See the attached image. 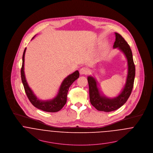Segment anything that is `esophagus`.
<instances>
[{
    "label": "esophagus",
    "mask_w": 153,
    "mask_h": 153,
    "mask_svg": "<svg viewBox=\"0 0 153 153\" xmlns=\"http://www.w3.org/2000/svg\"><path fill=\"white\" fill-rule=\"evenodd\" d=\"M89 72V69L86 67H82V68H81V70L79 71L80 74H81V75H86V74H88Z\"/></svg>",
    "instance_id": "esophagus-1"
}]
</instances>
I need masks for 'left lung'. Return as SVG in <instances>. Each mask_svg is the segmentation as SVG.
I'll use <instances>...</instances> for the list:
<instances>
[{
	"label": "left lung",
	"mask_w": 153,
	"mask_h": 153,
	"mask_svg": "<svg viewBox=\"0 0 153 153\" xmlns=\"http://www.w3.org/2000/svg\"><path fill=\"white\" fill-rule=\"evenodd\" d=\"M115 36L116 40L114 42L113 48H117L122 51L127 60V79L121 93L116 97L109 98L100 94L97 80L93 76H89L88 77L91 103L99 111L109 112L120 108L128 99L133 88L136 71L131 48L120 34L115 33Z\"/></svg>",
	"instance_id": "1"
}]
</instances>
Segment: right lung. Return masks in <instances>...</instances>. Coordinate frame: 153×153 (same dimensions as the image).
Segmentation results:
<instances>
[{"instance_id":"1","label":"right lung","mask_w":153,"mask_h":153,"mask_svg":"<svg viewBox=\"0 0 153 153\" xmlns=\"http://www.w3.org/2000/svg\"><path fill=\"white\" fill-rule=\"evenodd\" d=\"M34 37H33V39ZM26 50V48L25 49L23 54V62L22 67L21 68V77L22 83L23 84L24 88L25 90V92L29 100L34 107L43 111L47 112H56L59 111L64 107V106L65 105L67 102V94L71 85L79 76V73L78 71H75L64 79L59 87L58 94L56 95V97L51 100H40L34 95L33 91L29 87L26 79L24 71L25 55Z\"/></svg>"}]
</instances>
